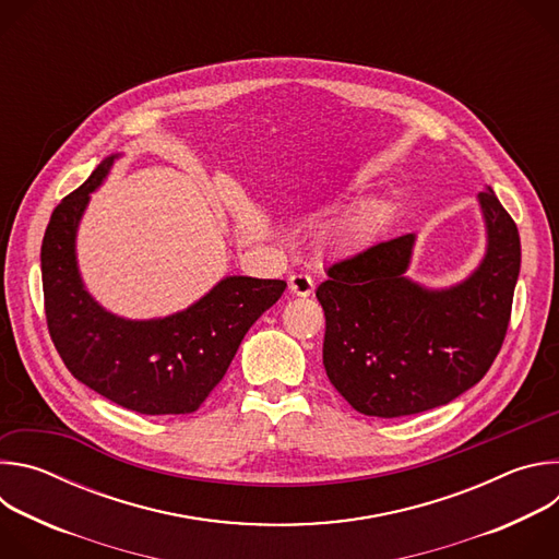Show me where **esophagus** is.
Wrapping results in <instances>:
<instances>
[{
	"label": "esophagus",
	"mask_w": 559,
	"mask_h": 559,
	"mask_svg": "<svg viewBox=\"0 0 559 559\" xmlns=\"http://www.w3.org/2000/svg\"><path fill=\"white\" fill-rule=\"evenodd\" d=\"M289 289L294 296H309L313 292V281L307 274H294L289 276Z\"/></svg>",
	"instance_id": "34e87169"
}]
</instances>
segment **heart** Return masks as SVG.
<instances>
[{"label":"heart","instance_id":"1","mask_svg":"<svg viewBox=\"0 0 559 559\" xmlns=\"http://www.w3.org/2000/svg\"><path fill=\"white\" fill-rule=\"evenodd\" d=\"M369 229V214L367 212H354L336 221L330 231L328 241L338 248H356Z\"/></svg>","mask_w":559,"mask_h":559}]
</instances>
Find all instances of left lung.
Returning <instances> with one entry per match:
<instances>
[{"label":"left lung","instance_id":"left-lung-1","mask_svg":"<svg viewBox=\"0 0 559 559\" xmlns=\"http://www.w3.org/2000/svg\"><path fill=\"white\" fill-rule=\"evenodd\" d=\"M485 257L464 281L427 287L407 276L416 234L378 243L328 270L323 365L365 416L401 418L449 405L493 365L520 276L518 225L491 188L477 194Z\"/></svg>","mask_w":559,"mask_h":559}]
</instances>
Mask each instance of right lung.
<instances>
[{
    "mask_svg": "<svg viewBox=\"0 0 559 559\" xmlns=\"http://www.w3.org/2000/svg\"><path fill=\"white\" fill-rule=\"evenodd\" d=\"M112 154L52 212L41 243L50 338L68 371L99 395L145 416L192 414L225 376L248 330L285 292V281L225 276L188 309L132 321L102 307L76 265V229Z\"/></svg>",
    "mask_w": 559,
    "mask_h": 559,
    "instance_id": "1",
    "label": "right lung"
}]
</instances>
